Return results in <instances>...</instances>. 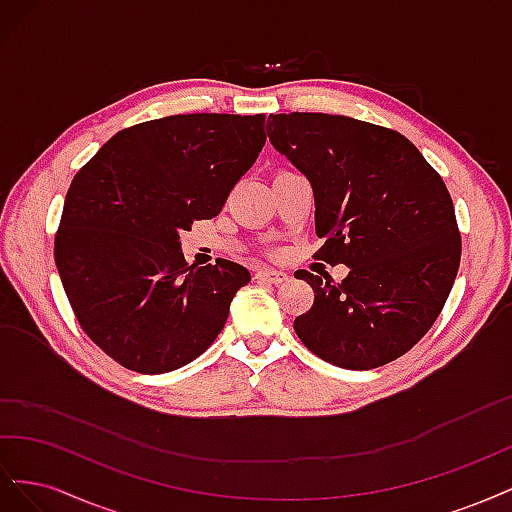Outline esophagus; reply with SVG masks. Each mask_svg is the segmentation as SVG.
Returning <instances> with one entry per match:
<instances>
[{"label": "esophagus", "mask_w": 512, "mask_h": 512, "mask_svg": "<svg viewBox=\"0 0 512 512\" xmlns=\"http://www.w3.org/2000/svg\"><path fill=\"white\" fill-rule=\"evenodd\" d=\"M256 277L260 282H267V284H284V282H288L290 280V275L288 273H284V271H275V269H260L258 273H256Z\"/></svg>", "instance_id": "1"}]
</instances>
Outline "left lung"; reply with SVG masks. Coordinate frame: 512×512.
Masks as SVG:
<instances>
[{
	"mask_svg": "<svg viewBox=\"0 0 512 512\" xmlns=\"http://www.w3.org/2000/svg\"><path fill=\"white\" fill-rule=\"evenodd\" d=\"M267 134L312 183L324 239L314 258L350 267L339 284L299 271L314 305L294 331L344 369L399 359L436 322L459 269L461 237L442 177L404 134L344 115H269Z\"/></svg>",
	"mask_w": 512,
	"mask_h": 512,
	"instance_id": "left-lung-1",
	"label": "left lung"
}]
</instances>
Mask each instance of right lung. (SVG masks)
Returning a JSON list of instances; mask_svg holds the SVG:
<instances>
[{"mask_svg":"<svg viewBox=\"0 0 512 512\" xmlns=\"http://www.w3.org/2000/svg\"><path fill=\"white\" fill-rule=\"evenodd\" d=\"M265 115H170L117 132L72 179L55 265L83 331L138 374L194 361L252 280L188 265L179 232L211 220L265 147Z\"/></svg>","mask_w":512,"mask_h":512,"instance_id":"obj_1","label":"right lung"}]
</instances>
